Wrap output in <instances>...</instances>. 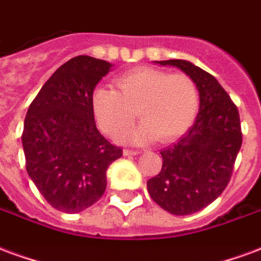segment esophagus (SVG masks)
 I'll use <instances>...</instances> for the list:
<instances>
[{
	"mask_svg": "<svg viewBox=\"0 0 261 261\" xmlns=\"http://www.w3.org/2000/svg\"><path fill=\"white\" fill-rule=\"evenodd\" d=\"M140 152L138 150H134V149H124L123 150V155L124 156H134V155H138Z\"/></svg>",
	"mask_w": 261,
	"mask_h": 261,
	"instance_id": "esophagus-1",
	"label": "esophagus"
}]
</instances>
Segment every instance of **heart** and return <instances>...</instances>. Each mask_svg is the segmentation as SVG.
I'll return each mask as SVG.
<instances>
[{
    "label": "heart",
    "instance_id": "1",
    "mask_svg": "<svg viewBox=\"0 0 261 261\" xmlns=\"http://www.w3.org/2000/svg\"><path fill=\"white\" fill-rule=\"evenodd\" d=\"M91 106L98 125L111 138L128 130L138 109L142 123L125 140L167 142L190 128L199 108V91L187 74L136 67L116 79V88H95Z\"/></svg>",
    "mask_w": 261,
    "mask_h": 261
}]
</instances>
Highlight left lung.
I'll list each match as a JSON object with an SVG mask.
<instances>
[{"instance_id": "left-lung-1", "label": "left lung", "mask_w": 261, "mask_h": 261, "mask_svg": "<svg viewBox=\"0 0 261 261\" xmlns=\"http://www.w3.org/2000/svg\"><path fill=\"white\" fill-rule=\"evenodd\" d=\"M175 66L195 82L199 112L188 133L160 150V173L148 179L150 198L162 209L187 216L204 209L219 198L232 175L242 145L238 108L210 73L181 59L156 62Z\"/></svg>"}]
</instances>
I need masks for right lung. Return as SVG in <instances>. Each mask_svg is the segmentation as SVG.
I'll return each mask as SVG.
<instances>
[{"label": "right lung", "instance_id": "add662e5", "mask_svg": "<svg viewBox=\"0 0 261 261\" xmlns=\"http://www.w3.org/2000/svg\"><path fill=\"white\" fill-rule=\"evenodd\" d=\"M112 63L80 55L63 63L29 106L22 144L29 177L57 210L79 213L101 199L106 170L123 155L98 131L94 88Z\"/></svg>", "mask_w": 261, "mask_h": 261}]
</instances>
